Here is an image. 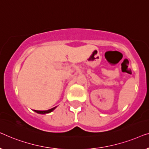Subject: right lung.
Here are the masks:
<instances>
[{"label": "right lung", "instance_id": "obj_1", "mask_svg": "<svg viewBox=\"0 0 149 149\" xmlns=\"http://www.w3.org/2000/svg\"><path fill=\"white\" fill-rule=\"evenodd\" d=\"M56 107H53L51 109H49V110H47V111H37V110H34L35 112L38 113H40V114H45V113H51L53 111L54 109Z\"/></svg>", "mask_w": 149, "mask_h": 149}]
</instances>
